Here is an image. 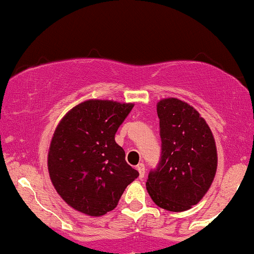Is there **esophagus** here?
<instances>
[{"label": "esophagus", "instance_id": "34e87169", "mask_svg": "<svg viewBox=\"0 0 254 254\" xmlns=\"http://www.w3.org/2000/svg\"><path fill=\"white\" fill-rule=\"evenodd\" d=\"M137 170L139 172V178H143L144 174H145V166H144L143 163H139L137 166Z\"/></svg>", "mask_w": 254, "mask_h": 254}]
</instances>
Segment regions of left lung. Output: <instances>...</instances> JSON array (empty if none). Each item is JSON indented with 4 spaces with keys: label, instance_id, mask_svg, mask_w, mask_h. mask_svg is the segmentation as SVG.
Returning a JSON list of instances; mask_svg holds the SVG:
<instances>
[{
    "label": "left lung",
    "instance_id": "obj_1",
    "mask_svg": "<svg viewBox=\"0 0 254 254\" xmlns=\"http://www.w3.org/2000/svg\"><path fill=\"white\" fill-rule=\"evenodd\" d=\"M156 110L162 152L159 167L150 172L146 190L161 208L188 211L202 200L214 181V137L198 111L181 99H161Z\"/></svg>",
    "mask_w": 254,
    "mask_h": 254
}]
</instances>
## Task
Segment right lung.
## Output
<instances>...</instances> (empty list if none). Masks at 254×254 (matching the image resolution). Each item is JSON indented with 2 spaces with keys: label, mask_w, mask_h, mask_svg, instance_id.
<instances>
[{
  "label": "right lung",
  "mask_w": 254,
  "mask_h": 254,
  "mask_svg": "<svg viewBox=\"0 0 254 254\" xmlns=\"http://www.w3.org/2000/svg\"><path fill=\"white\" fill-rule=\"evenodd\" d=\"M133 105L84 100L70 109L54 130L48 173L59 196L77 212L100 217L113 211L127 185L139 176L115 141Z\"/></svg>",
  "instance_id": "right-lung-1"
}]
</instances>
